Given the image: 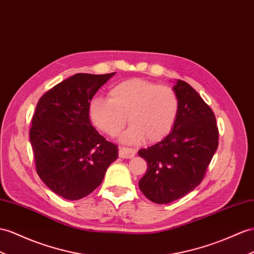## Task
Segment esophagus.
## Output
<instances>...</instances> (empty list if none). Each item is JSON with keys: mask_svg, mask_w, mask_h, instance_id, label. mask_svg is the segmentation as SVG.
Here are the masks:
<instances>
[{"mask_svg": "<svg viewBox=\"0 0 254 254\" xmlns=\"http://www.w3.org/2000/svg\"><path fill=\"white\" fill-rule=\"evenodd\" d=\"M135 150L132 148L119 147V157L121 159H131L135 155Z\"/></svg>", "mask_w": 254, "mask_h": 254, "instance_id": "esophagus-1", "label": "esophagus"}]
</instances>
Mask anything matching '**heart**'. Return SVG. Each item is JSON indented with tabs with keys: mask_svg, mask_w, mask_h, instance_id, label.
<instances>
[{
	"mask_svg": "<svg viewBox=\"0 0 254 254\" xmlns=\"http://www.w3.org/2000/svg\"><path fill=\"white\" fill-rule=\"evenodd\" d=\"M91 123L109 137L125 128L127 119L132 125L122 141L136 144L146 137L150 142L164 139L176 125L179 99L172 87L139 78L115 84L108 100L95 96L89 104Z\"/></svg>",
	"mask_w": 254,
	"mask_h": 254,
	"instance_id": "heart-1",
	"label": "heart"
}]
</instances>
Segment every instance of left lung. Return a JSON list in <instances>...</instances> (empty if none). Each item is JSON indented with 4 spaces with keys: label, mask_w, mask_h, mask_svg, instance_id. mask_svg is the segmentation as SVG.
I'll list each match as a JSON object with an SVG mask.
<instances>
[{
    "label": "left lung",
    "mask_w": 254,
    "mask_h": 254,
    "mask_svg": "<svg viewBox=\"0 0 254 254\" xmlns=\"http://www.w3.org/2000/svg\"><path fill=\"white\" fill-rule=\"evenodd\" d=\"M179 114L166 137L138 154L147 161L139 189L157 204H168L185 196L204 179L219 144L216 117L189 83L178 80L174 87Z\"/></svg>",
    "instance_id": "1"
}]
</instances>
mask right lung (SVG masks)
Masks as SVG:
<instances>
[{
  "instance_id": "1",
  "label": "right lung",
  "mask_w": 254,
  "mask_h": 254,
  "mask_svg": "<svg viewBox=\"0 0 254 254\" xmlns=\"http://www.w3.org/2000/svg\"><path fill=\"white\" fill-rule=\"evenodd\" d=\"M115 73L75 74L44 93L32 117L36 173L49 189L77 200L92 193L118 157V148L92 127L89 104Z\"/></svg>"
}]
</instances>
